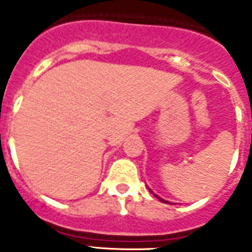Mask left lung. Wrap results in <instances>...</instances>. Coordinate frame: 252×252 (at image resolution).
Returning a JSON list of instances; mask_svg holds the SVG:
<instances>
[{
  "mask_svg": "<svg viewBox=\"0 0 252 252\" xmlns=\"http://www.w3.org/2000/svg\"><path fill=\"white\" fill-rule=\"evenodd\" d=\"M155 197H158V195H155ZM158 199H160V201H161V202H164V203H168V202H166V201H164V199H161V198H159V197H158Z\"/></svg>",
  "mask_w": 252,
  "mask_h": 252,
  "instance_id": "8db88e82",
  "label": "left lung"
}]
</instances>
